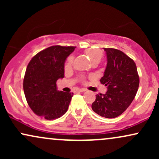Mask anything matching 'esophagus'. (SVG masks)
<instances>
[{
  "label": "esophagus",
  "instance_id": "34e87169",
  "mask_svg": "<svg viewBox=\"0 0 159 159\" xmlns=\"http://www.w3.org/2000/svg\"><path fill=\"white\" fill-rule=\"evenodd\" d=\"M84 91H86L85 89H76L74 90V92H84Z\"/></svg>",
  "mask_w": 159,
  "mask_h": 159
}]
</instances>
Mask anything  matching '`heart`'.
I'll return each instance as SVG.
<instances>
[{
    "mask_svg": "<svg viewBox=\"0 0 159 159\" xmlns=\"http://www.w3.org/2000/svg\"><path fill=\"white\" fill-rule=\"evenodd\" d=\"M87 54L89 57H90L91 61H94V60H96V59L100 60L102 57V53L100 51H98V50H90L89 51V52H87ZM72 61H73V57H69L68 58V61H67V65L69 66L72 64Z\"/></svg>",
    "mask_w": 159,
    "mask_h": 159,
    "instance_id": "1",
    "label": "heart"
}]
</instances>
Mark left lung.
Listing matches in <instances>:
<instances>
[{"instance_id": "1", "label": "left lung", "mask_w": 159, "mask_h": 159, "mask_svg": "<svg viewBox=\"0 0 159 159\" xmlns=\"http://www.w3.org/2000/svg\"><path fill=\"white\" fill-rule=\"evenodd\" d=\"M107 66L100 82L106 86L105 94H97L92 104L94 112L105 118L120 116L135 97L139 87V75L135 63L118 49L104 48Z\"/></svg>"}]
</instances>
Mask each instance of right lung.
Returning <instances> with one entry per match:
<instances>
[{
	"label": "right lung",
	"mask_w": 159,
	"mask_h": 159,
	"mask_svg": "<svg viewBox=\"0 0 159 159\" xmlns=\"http://www.w3.org/2000/svg\"><path fill=\"white\" fill-rule=\"evenodd\" d=\"M74 46L54 45L36 54L27 65L23 88L27 104L38 116L52 120L68 110L73 93L58 91L56 82L64 77V63Z\"/></svg>",
	"instance_id": "obj_1"
}]
</instances>
